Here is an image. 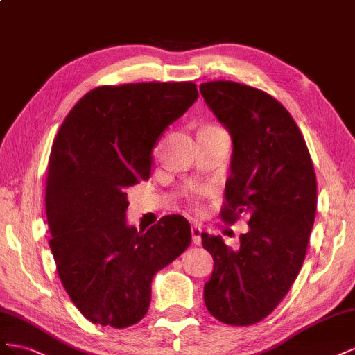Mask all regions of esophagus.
I'll list each match as a JSON object with an SVG mask.
<instances>
[{"mask_svg":"<svg viewBox=\"0 0 355 355\" xmlns=\"http://www.w3.org/2000/svg\"><path fill=\"white\" fill-rule=\"evenodd\" d=\"M200 234H202V229H200L198 225L191 226V239H193V244H195V245H199L200 242H202Z\"/></svg>","mask_w":355,"mask_h":355,"instance_id":"esophagus-1","label":"esophagus"}]
</instances>
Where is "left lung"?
<instances>
[{
    "label": "left lung",
    "mask_w": 355,
    "mask_h": 355,
    "mask_svg": "<svg viewBox=\"0 0 355 355\" xmlns=\"http://www.w3.org/2000/svg\"><path fill=\"white\" fill-rule=\"evenodd\" d=\"M199 89L234 141L221 218L234 225L244 214L250 226L238 251L220 236L200 235L214 259L204 299L218 321L251 326L279 305L299 275L315 220V171L296 121L275 98L227 80Z\"/></svg>",
    "instance_id": "obj_1"
}]
</instances>
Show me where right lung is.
I'll list each match as a JSON object with an SVG mask.
<instances>
[{"label":"right lung","instance_id":"obj_1","mask_svg":"<svg viewBox=\"0 0 355 355\" xmlns=\"http://www.w3.org/2000/svg\"><path fill=\"white\" fill-rule=\"evenodd\" d=\"M193 82L99 86L60 125L46 178L49 245L60 282L94 324L125 329L143 318L151 281L191 241L189 221L126 225V189L150 177L162 132L193 105Z\"/></svg>","mask_w":355,"mask_h":355}]
</instances>
